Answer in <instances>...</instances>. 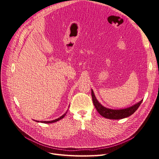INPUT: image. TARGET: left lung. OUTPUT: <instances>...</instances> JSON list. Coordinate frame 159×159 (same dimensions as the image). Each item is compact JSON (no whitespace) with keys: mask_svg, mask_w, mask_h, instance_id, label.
I'll return each instance as SVG.
<instances>
[{"mask_svg":"<svg viewBox=\"0 0 159 159\" xmlns=\"http://www.w3.org/2000/svg\"><path fill=\"white\" fill-rule=\"evenodd\" d=\"M91 91L93 103H94V107L96 108L97 111H98V113L102 117L109 119H120L130 116L137 110V108L139 107L140 105H141V102L143 100L142 99L141 101L137 102V103L126 108L118 110L111 109L102 106L96 99L94 95V91H93L92 89L91 90Z\"/></svg>","mask_w":159,"mask_h":159,"instance_id":"left-lung-1","label":"left lung"}]
</instances>
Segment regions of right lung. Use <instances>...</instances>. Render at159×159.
I'll return each instance as SVG.
<instances>
[{
	"label": "right lung",
	"mask_w": 159,
	"mask_h": 159,
	"mask_svg": "<svg viewBox=\"0 0 159 159\" xmlns=\"http://www.w3.org/2000/svg\"><path fill=\"white\" fill-rule=\"evenodd\" d=\"M67 111H68V110H67ZM67 111L66 112H65L63 115H62L61 116H60V117H58V119H56L52 120H47V121L44 120V121H40V123H52L57 122V121H58L59 120H60V119H63V118L65 117V116L66 115V114H67ZM35 121H36V122H38V123H39V122H40L39 120H35Z\"/></svg>",
	"instance_id": "obj_1"
}]
</instances>
